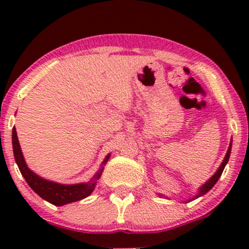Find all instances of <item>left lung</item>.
<instances>
[{"label": "left lung", "instance_id": "8db88e82", "mask_svg": "<svg viewBox=\"0 0 249 249\" xmlns=\"http://www.w3.org/2000/svg\"><path fill=\"white\" fill-rule=\"evenodd\" d=\"M231 148H232V142H231V144H230V147H228V150H227V153H226V156H225V159H224V161H222V164L220 165V167L218 168V171H216V172L213 174V176H212V178H211L210 180H208L207 182H205V184L202 185L201 187H200V190H199L198 194H196V196H194V198H192V200L196 199V198H199V196H204L205 193H207L208 191H210L211 188H212V187L214 186V185L216 184V181H218L220 177H221V174H222V171H224V168H225V166H226V164H227L228 159H230Z\"/></svg>", "mask_w": 249, "mask_h": 249}]
</instances>
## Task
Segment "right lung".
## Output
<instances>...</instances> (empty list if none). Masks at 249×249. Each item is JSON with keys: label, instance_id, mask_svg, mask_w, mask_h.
<instances>
[{"label": "right lung", "instance_id": "obj_1", "mask_svg": "<svg viewBox=\"0 0 249 249\" xmlns=\"http://www.w3.org/2000/svg\"><path fill=\"white\" fill-rule=\"evenodd\" d=\"M13 151L17 166H18L19 171H21L22 176L24 177L28 185H29V186L33 188V191H35L42 199L47 200L48 202L56 205V206H63V205L65 204L78 201V200H82L90 196V194L92 193V191L95 190L97 180L101 178L103 170H104V167L102 166L101 170L93 176V178L91 179L90 181L82 182V184L76 185H62L43 179L41 177L37 176L36 173H34L33 171L27 166V164H25L23 154H22L21 151V146H19L18 138H17L15 126L13 127ZM108 158H110V154H107V156L105 157L103 165L107 164Z\"/></svg>", "mask_w": 249, "mask_h": 249}]
</instances>
